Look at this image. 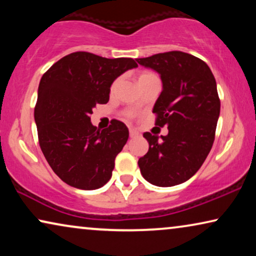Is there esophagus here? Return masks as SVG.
I'll return each mask as SVG.
<instances>
[{"label": "esophagus", "mask_w": 256, "mask_h": 256, "mask_svg": "<svg viewBox=\"0 0 256 256\" xmlns=\"http://www.w3.org/2000/svg\"><path fill=\"white\" fill-rule=\"evenodd\" d=\"M129 135H130V138H136V136H138V132L134 128H130L129 129Z\"/></svg>", "instance_id": "34e87169"}]
</instances>
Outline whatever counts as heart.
<instances>
[{"instance_id": "1", "label": "heart", "mask_w": 256, "mask_h": 256, "mask_svg": "<svg viewBox=\"0 0 256 256\" xmlns=\"http://www.w3.org/2000/svg\"><path fill=\"white\" fill-rule=\"evenodd\" d=\"M154 76V73H152V72H142V73H140L138 80L143 79V78H146V76Z\"/></svg>"}]
</instances>
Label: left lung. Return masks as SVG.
<instances>
[{
    "label": "left lung",
    "instance_id": "8db88e82",
    "mask_svg": "<svg viewBox=\"0 0 256 256\" xmlns=\"http://www.w3.org/2000/svg\"><path fill=\"white\" fill-rule=\"evenodd\" d=\"M156 71L162 92L154 104L156 126L168 127V135L144 132L149 150L138 160L146 180L156 186L184 183L202 166L214 141L220 100L214 76L206 62L180 51L138 58Z\"/></svg>",
    "mask_w": 256,
    "mask_h": 256
}]
</instances>
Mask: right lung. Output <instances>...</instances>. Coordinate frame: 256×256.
I'll list each match as a JSON object with an SVG mask.
<instances>
[{
    "instance_id": "right-lung-1",
    "label": "right lung",
    "mask_w": 256,
    "mask_h": 256,
    "mask_svg": "<svg viewBox=\"0 0 256 256\" xmlns=\"http://www.w3.org/2000/svg\"><path fill=\"white\" fill-rule=\"evenodd\" d=\"M135 68L132 58L74 52L42 76L34 107L38 140L48 166L66 184L96 190L110 180L129 130L124 122L113 120L100 132L90 115L98 104L108 102L114 80Z\"/></svg>"
}]
</instances>
